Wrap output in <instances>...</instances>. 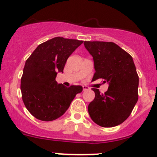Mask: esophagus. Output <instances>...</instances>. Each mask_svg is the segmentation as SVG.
Wrapping results in <instances>:
<instances>
[{"label":"esophagus","mask_w":157,"mask_h":157,"mask_svg":"<svg viewBox=\"0 0 157 157\" xmlns=\"http://www.w3.org/2000/svg\"><path fill=\"white\" fill-rule=\"evenodd\" d=\"M82 88H83V91H86V90H89V87L87 86H82Z\"/></svg>","instance_id":"obj_1"}]
</instances>
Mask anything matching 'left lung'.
<instances>
[{
  "mask_svg": "<svg viewBox=\"0 0 157 157\" xmlns=\"http://www.w3.org/2000/svg\"><path fill=\"white\" fill-rule=\"evenodd\" d=\"M94 62L92 81L102 78L109 84L105 94L93 88L95 98L89 114L98 125L112 127L125 121L138 99L139 78L132 56L114 42L84 41Z\"/></svg>",
  "mask_w": 157,
  "mask_h": 157,
  "instance_id": "obj_1",
  "label": "left lung"
}]
</instances>
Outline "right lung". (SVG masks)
Listing matches in <instances>:
<instances>
[{
    "label": "right lung",
    "instance_id": "1",
    "mask_svg": "<svg viewBox=\"0 0 157 157\" xmlns=\"http://www.w3.org/2000/svg\"><path fill=\"white\" fill-rule=\"evenodd\" d=\"M83 41L56 37L40 44L27 59L21 78L23 103L39 120L52 121L63 116L81 86L66 87L56 77L63 72L67 59Z\"/></svg>",
    "mask_w": 157,
    "mask_h": 157
}]
</instances>
